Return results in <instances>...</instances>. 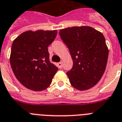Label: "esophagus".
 <instances>
[{"instance_id":"obj_1","label":"esophagus","mask_w":122,"mask_h":122,"mask_svg":"<svg viewBox=\"0 0 122 122\" xmlns=\"http://www.w3.org/2000/svg\"><path fill=\"white\" fill-rule=\"evenodd\" d=\"M57 66L59 67V68H62V63L61 62H59V63H57Z\"/></svg>"}]
</instances>
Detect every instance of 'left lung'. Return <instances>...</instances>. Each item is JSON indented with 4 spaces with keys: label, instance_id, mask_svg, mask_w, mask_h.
Segmentation results:
<instances>
[{
    "label": "left lung",
    "instance_id": "obj_1",
    "mask_svg": "<svg viewBox=\"0 0 122 122\" xmlns=\"http://www.w3.org/2000/svg\"><path fill=\"white\" fill-rule=\"evenodd\" d=\"M59 35L73 63L72 69L66 73L71 85L79 91L95 86L104 74L108 61L109 51L104 35L88 26L61 29Z\"/></svg>",
    "mask_w": 122,
    "mask_h": 122
}]
</instances>
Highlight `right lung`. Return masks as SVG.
<instances>
[{"mask_svg": "<svg viewBox=\"0 0 122 122\" xmlns=\"http://www.w3.org/2000/svg\"><path fill=\"white\" fill-rule=\"evenodd\" d=\"M57 30L25 31L12 44L10 63L14 75L26 88L42 91L49 87L58 70L49 61L48 46Z\"/></svg>", "mask_w": 122, "mask_h": 122, "instance_id": "obj_1", "label": "right lung"}]
</instances>
